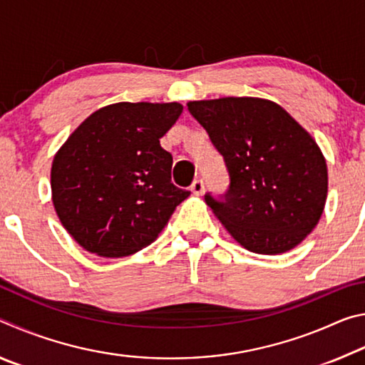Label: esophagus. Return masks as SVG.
<instances>
[{
	"instance_id": "1",
	"label": "esophagus",
	"mask_w": 365,
	"mask_h": 365,
	"mask_svg": "<svg viewBox=\"0 0 365 365\" xmlns=\"http://www.w3.org/2000/svg\"><path fill=\"white\" fill-rule=\"evenodd\" d=\"M190 188L195 195H202V191H205V180H202V178H196V180L191 183Z\"/></svg>"
}]
</instances>
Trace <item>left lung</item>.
<instances>
[{
	"instance_id": "8db88e82",
	"label": "left lung",
	"mask_w": 365,
	"mask_h": 365,
	"mask_svg": "<svg viewBox=\"0 0 365 365\" xmlns=\"http://www.w3.org/2000/svg\"><path fill=\"white\" fill-rule=\"evenodd\" d=\"M224 158L228 188L205 200L228 233L257 255L299 245L324 212L329 175L316 141L279 104L259 98L188 103Z\"/></svg>"
}]
</instances>
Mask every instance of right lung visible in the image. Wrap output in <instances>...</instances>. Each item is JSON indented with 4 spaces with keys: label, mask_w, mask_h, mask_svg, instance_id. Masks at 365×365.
<instances>
[{
    "label": "right lung",
    "mask_w": 365,
    "mask_h": 365,
    "mask_svg": "<svg viewBox=\"0 0 365 365\" xmlns=\"http://www.w3.org/2000/svg\"><path fill=\"white\" fill-rule=\"evenodd\" d=\"M182 110L178 103L110 104L86 117L54 156V209L83 250L133 255L190 196L172 183V154L159 141Z\"/></svg>",
    "instance_id": "obj_1"
}]
</instances>
